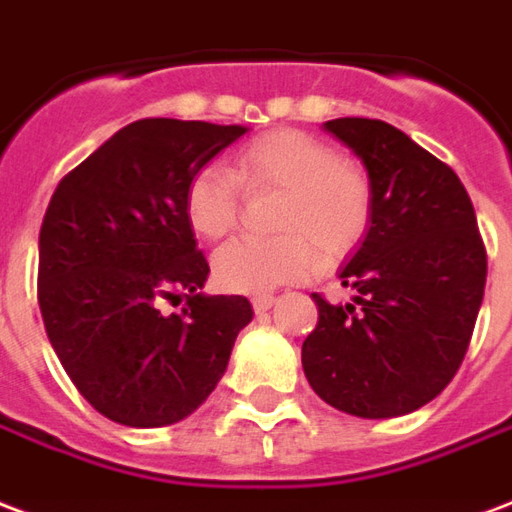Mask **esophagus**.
Wrapping results in <instances>:
<instances>
[{
	"label": "esophagus",
	"instance_id": "esophagus-1",
	"mask_svg": "<svg viewBox=\"0 0 512 512\" xmlns=\"http://www.w3.org/2000/svg\"><path fill=\"white\" fill-rule=\"evenodd\" d=\"M251 302H253V311L264 313V311H270L272 305H275V297H272V294H256Z\"/></svg>",
	"mask_w": 512,
	"mask_h": 512
}]
</instances>
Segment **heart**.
<instances>
[{
    "instance_id": "obj_1",
    "label": "heart",
    "mask_w": 512,
    "mask_h": 512,
    "mask_svg": "<svg viewBox=\"0 0 512 512\" xmlns=\"http://www.w3.org/2000/svg\"><path fill=\"white\" fill-rule=\"evenodd\" d=\"M242 188L281 190L272 240H234L212 259L223 292L253 294L292 283L363 245L374 218V185L357 160L338 158L327 141L281 128L256 136L234 155V174L204 163L185 185L182 210L201 240L226 237L240 218Z\"/></svg>"
}]
</instances>
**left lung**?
Instances as JSON below:
<instances>
[{
	"instance_id": "obj_1",
	"label": "left lung",
	"mask_w": 512,
	"mask_h": 512,
	"mask_svg": "<svg viewBox=\"0 0 512 512\" xmlns=\"http://www.w3.org/2000/svg\"><path fill=\"white\" fill-rule=\"evenodd\" d=\"M374 185V218L343 267L354 305L313 294L319 322L302 341L313 393L354 417L420 409L461 368L486 289L475 207L447 163L382 119L324 122Z\"/></svg>"
}]
</instances>
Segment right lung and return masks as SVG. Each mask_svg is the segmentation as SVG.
Segmentation results:
<instances>
[{"label": "right lung", "instance_id": "right-lung-1", "mask_svg": "<svg viewBox=\"0 0 512 512\" xmlns=\"http://www.w3.org/2000/svg\"><path fill=\"white\" fill-rule=\"evenodd\" d=\"M242 125L138 119L59 179L40 226L37 302L59 363L103 417L160 428L215 390L251 302L207 297L182 196ZM186 297L182 314L159 311Z\"/></svg>", "mask_w": 512, "mask_h": 512}]
</instances>
